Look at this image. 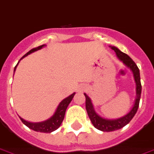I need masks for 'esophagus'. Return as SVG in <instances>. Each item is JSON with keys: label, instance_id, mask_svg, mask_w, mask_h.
<instances>
[{"label": "esophagus", "instance_id": "esophagus-1", "mask_svg": "<svg viewBox=\"0 0 154 154\" xmlns=\"http://www.w3.org/2000/svg\"><path fill=\"white\" fill-rule=\"evenodd\" d=\"M81 90H82V89H81Z\"/></svg>", "mask_w": 154, "mask_h": 154}]
</instances>
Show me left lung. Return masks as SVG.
Returning <instances> with one entry per match:
<instances>
[{"mask_svg": "<svg viewBox=\"0 0 154 154\" xmlns=\"http://www.w3.org/2000/svg\"><path fill=\"white\" fill-rule=\"evenodd\" d=\"M112 50L116 51V55L119 59L124 63L127 67L131 69L134 73V77L136 82V99L135 103L134 104L132 109L128 114L124 116L122 118L117 119H106L101 118L99 116L96 112L94 111L92 103L91 102L89 97L84 93L85 97V107L88 116L89 117L90 120L92 122V125L94 126L97 129L100 130L101 131H105V132H110V131H114L116 130L121 129L126 125L128 124L131 120L133 119L134 115L138 111V106H139V101L141 98V92H142V85H141V80H140V73L139 69L135 64V62L131 59L127 54L123 53L120 51L118 48L116 47H112Z\"/></svg>", "mask_w": 154, "mask_h": 154, "instance_id": "left-lung-1", "label": "left lung"}]
</instances>
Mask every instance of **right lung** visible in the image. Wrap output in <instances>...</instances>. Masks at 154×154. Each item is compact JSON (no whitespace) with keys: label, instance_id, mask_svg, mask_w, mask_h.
Returning <instances> with one entry per match:
<instances>
[{"label":"right lung","instance_id":"add662e5","mask_svg":"<svg viewBox=\"0 0 154 154\" xmlns=\"http://www.w3.org/2000/svg\"><path fill=\"white\" fill-rule=\"evenodd\" d=\"M45 45H42V46H39V47H38L32 49V50L28 51L25 55H23V57H21L20 60L22 59V58H23L24 57H26V56L28 55V54H30L33 53V52L38 51V50H40V49L42 48ZM18 63H17V65H18ZM17 65L15 66L14 72L15 70H16V66H17ZM74 95L75 92L73 93L72 95H70L69 97H66V99H64V100L59 103V105L57 106V110H56V112L54 114V116H52L51 118L49 119H47V120L43 121V122H30L24 120V119L21 118V117H20V120L22 121V122H23V124L26 125L27 127H29L30 129L33 130V131H38V132H42V133H51L52 131H54L55 130H57V128L61 126L62 121L64 119L66 108H67V107L69 106V103L72 101L73 97H74Z\"/></svg>","mask_w":154,"mask_h":154}]
</instances>
